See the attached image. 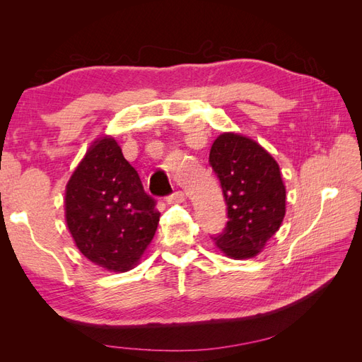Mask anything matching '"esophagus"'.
<instances>
[{
  "label": "esophagus",
  "mask_w": 362,
  "mask_h": 362,
  "mask_svg": "<svg viewBox=\"0 0 362 362\" xmlns=\"http://www.w3.org/2000/svg\"><path fill=\"white\" fill-rule=\"evenodd\" d=\"M185 201V194H184V192H181V190H177V192H173L169 198H168V202H170V204H181V202H184Z\"/></svg>",
  "instance_id": "34e87169"
}]
</instances>
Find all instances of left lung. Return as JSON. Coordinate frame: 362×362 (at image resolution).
<instances>
[{
  "mask_svg": "<svg viewBox=\"0 0 362 362\" xmlns=\"http://www.w3.org/2000/svg\"><path fill=\"white\" fill-rule=\"evenodd\" d=\"M210 164L228 210L223 233L211 238L229 258L257 257L286 216V185L278 163L255 140L223 133L211 146Z\"/></svg>",
  "mask_w": 362,
  "mask_h": 362,
  "instance_id": "1",
  "label": "left lung"
}]
</instances>
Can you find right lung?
<instances>
[{
	"label": "right lung",
	"mask_w": 362,
	"mask_h": 362,
	"mask_svg": "<svg viewBox=\"0 0 362 362\" xmlns=\"http://www.w3.org/2000/svg\"><path fill=\"white\" fill-rule=\"evenodd\" d=\"M113 137L93 141L66 185L64 214L81 254L110 272L137 266L160 213Z\"/></svg>",
	"instance_id": "1"
}]
</instances>
